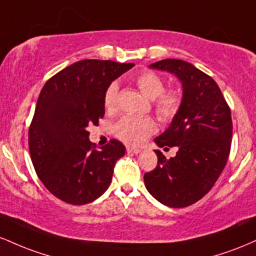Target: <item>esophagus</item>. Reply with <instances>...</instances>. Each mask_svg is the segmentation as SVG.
<instances>
[{"instance_id":"esophagus-1","label":"esophagus","mask_w":256,"mask_h":256,"mask_svg":"<svg viewBox=\"0 0 256 256\" xmlns=\"http://www.w3.org/2000/svg\"><path fill=\"white\" fill-rule=\"evenodd\" d=\"M126 152H132V154H138L140 152V149L136 148V146H126Z\"/></svg>"}]
</instances>
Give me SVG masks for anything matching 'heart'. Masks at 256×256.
Instances as JSON below:
<instances>
[{"label":"heart","mask_w":256,"mask_h":256,"mask_svg":"<svg viewBox=\"0 0 256 256\" xmlns=\"http://www.w3.org/2000/svg\"><path fill=\"white\" fill-rule=\"evenodd\" d=\"M134 83L146 98L152 100V107L158 119L171 122L182 106V95L178 90H165L162 78L152 71H143L134 77ZM118 85L110 83L104 91V106L107 112L116 110ZM156 131V122L150 116H125L114 125V134L128 144H140Z\"/></svg>","instance_id":"b5f03b06"}]
</instances>
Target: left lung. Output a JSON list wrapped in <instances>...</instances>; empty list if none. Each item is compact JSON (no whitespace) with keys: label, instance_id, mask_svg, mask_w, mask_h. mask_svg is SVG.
<instances>
[{"label":"left lung","instance_id":"obj_1","mask_svg":"<svg viewBox=\"0 0 256 256\" xmlns=\"http://www.w3.org/2000/svg\"><path fill=\"white\" fill-rule=\"evenodd\" d=\"M150 68L167 71L183 86L178 114L155 143L177 146L174 158L160 150L158 165L144 174L146 190L162 204L183 208L195 204L213 188L228 162L231 148V110L218 84L192 64L166 58Z\"/></svg>","mask_w":256,"mask_h":256}]
</instances>
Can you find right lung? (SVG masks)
<instances>
[{"label": "right lung", "instance_id": "1", "mask_svg": "<svg viewBox=\"0 0 256 256\" xmlns=\"http://www.w3.org/2000/svg\"><path fill=\"white\" fill-rule=\"evenodd\" d=\"M134 66L82 60L44 84L28 128V149L40 182L64 202L90 204L110 186L125 146L110 140L96 150L88 126L98 125L104 118L108 85Z\"/></svg>", "mask_w": 256, "mask_h": 256}]
</instances>
